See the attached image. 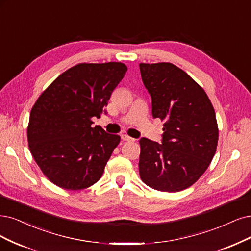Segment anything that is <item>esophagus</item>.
<instances>
[{
    "label": "esophagus",
    "mask_w": 251,
    "mask_h": 251,
    "mask_svg": "<svg viewBox=\"0 0 251 251\" xmlns=\"http://www.w3.org/2000/svg\"><path fill=\"white\" fill-rule=\"evenodd\" d=\"M122 140L123 141H125V142H132V141H134L132 137H130V136H128V135H126V134H122Z\"/></svg>",
    "instance_id": "1"
}]
</instances>
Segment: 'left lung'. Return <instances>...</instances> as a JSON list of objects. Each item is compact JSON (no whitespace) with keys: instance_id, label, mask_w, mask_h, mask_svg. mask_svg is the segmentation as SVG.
<instances>
[{"instance_id":"obj_1","label":"left lung","mask_w":251,"mask_h":251,"mask_svg":"<svg viewBox=\"0 0 251 251\" xmlns=\"http://www.w3.org/2000/svg\"><path fill=\"white\" fill-rule=\"evenodd\" d=\"M152 115L163 121L162 145L141 138L140 176L148 186L165 192L190 187L215 155V110L199 83L172 63H141Z\"/></svg>"}]
</instances>
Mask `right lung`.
<instances>
[{
    "label": "right lung",
    "instance_id": "1",
    "mask_svg": "<svg viewBox=\"0 0 251 251\" xmlns=\"http://www.w3.org/2000/svg\"><path fill=\"white\" fill-rule=\"evenodd\" d=\"M126 71L120 62L77 64L35 102L26 130L29 149L54 185L81 190L101 178L121 137L92 127V118H100Z\"/></svg>",
    "mask_w": 251,
    "mask_h": 251
}]
</instances>
